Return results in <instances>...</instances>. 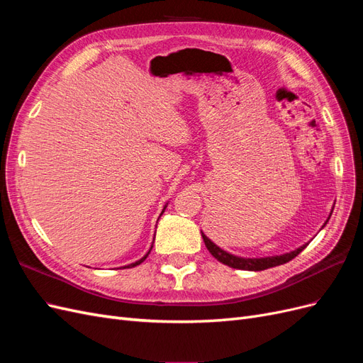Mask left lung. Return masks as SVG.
<instances>
[{
	"label": "left lung",
	"instance_id": "8db88e82",
	"mask_svg": "<svg viewBox=\"0 0 363 363\" xmlns=\"http://www.w3.org/2000/svg\"><path fill=\"white\" fill-rule=\"evenodd\" d=\"M332 216V213H330ZM330 216L327 218V221L324 223V225L328 223V219H330ZM323 225V227H324ZM201 236H203V240L204 244L208 250V252L211 255L219 260L221 263H224V265L230 267V268H235V269H245V271H263V269H268V268H272V267H279V265H283V263H286L289 260H292L294 257H296L300 255V252L307 247V244H304L303 247L296 248L291 252H284V255H280V256H269V257H256V259H250V257H239V256H235V255H230V252L224 251L223 248H219L216 244H213L211 239H208L203 232H201Z\"/></svg>",
	"mask_w": 363,
	"mask_h": 363
}]
</instances>
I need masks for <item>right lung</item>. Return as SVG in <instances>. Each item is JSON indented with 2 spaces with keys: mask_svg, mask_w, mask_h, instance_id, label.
<instances>
[{
  "mask_svg": "<svg viewBox=\"0 0 363 363\" xmlns=\"http://www.w3.org/2000/svg\"><path fill=\"white\" fill-rule=\"evenodd\" d=\"M164 208H167V206H164V207H163V211H164ZM162 213H163V212H162ZM151 248H152V247H151ZM151 248H150V251H151ZM150 251H148V252H147V255H145L144 257H142L140 260H138V262H135V263H130V265H127V267H124V268H133V267H136V265H140V263H142V262H144V260H145V259L148 257V255H150Z\"/></svg>",
  "mask_w": 363,
  "mask_h": 363,
  "instance_id": "obj_1",
  "label": "right lung"
}]
</instances>
